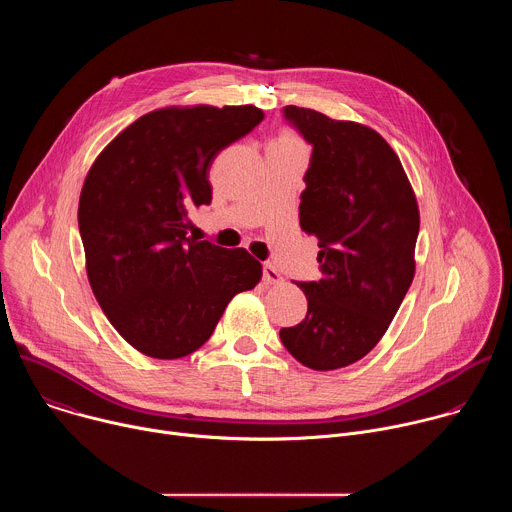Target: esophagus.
<instances>
[{
    "label": "esophagus",
    "mask_w": 512,
    "mask_h": 512,
    "mask_svg": "<svg viewBox=\"0 0 512 512\" xmlns=\"http://www.w3.org/2000/svg\"><path fill=\"white\" fill-rule=\"evenodd\" d=\"M281 273L271 265V263H265L263 265V281L269 283V285H275V283H281Z\"/></svg>",
    "instance_id": "obj_1"
}]
</instances>
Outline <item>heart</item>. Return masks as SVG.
I'll return each instance as SVG.
<instances>
[{
  "instance_id": "1",
  "label": "heart",
  "mask_w": 512,
  "mask_h": 512,
  "mask_svg": "<svg viewBox=\"0 0 512 512\" xmlns=\"http://www.w3.org/2000/svg\"><path fill=\"white\" fill-rule=\"evenodd\" d=\"M275 141H279V143H294V145H300V143H298V139H296V135H294V133H289V131H287V133H281Z\"/></svg>"
}]
</instances>
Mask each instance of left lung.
Returning a JSON list of instances; mask_svg holds the SVG:
<instances>
[{
    "mask_svg": "<svg viewBox=\"0 0 512 512\" xmlns=\"http://www.w3.org/2000/svg\"><path fill=\"white\" fill-rule=\"evenodd\" d=\"M314 145L300 227L318 239L322 279L298 283L308 314L279 338L312 371L367 356L387 332L415 275L419 206L399 156L375 129L287 105Z\"/></svg>",
    "mask_w": 512,
    "mask_h": 512,
    "instance_id": "1",
    "label": "left lung"
}]
</instances>
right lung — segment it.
I'll return each instance as SVG.
<instances>
[{"label":"right lung","mask_w":512,"mask_h":512,"mask_svg":"<svg viewBox=\"0 0 512 512\" xmlns=\"http://www.w3.org/2000/svg\"><path fill=\"white\" fill-rule=\"evenodd\" d=\"M263 119L255 105L164 107L127 125L93 162L79 200L87 277L113 328L145 356L198 350L261 263L188 237L210 204L214 158Z\"/></svg>","instance_id":"1"}]
</instances>
